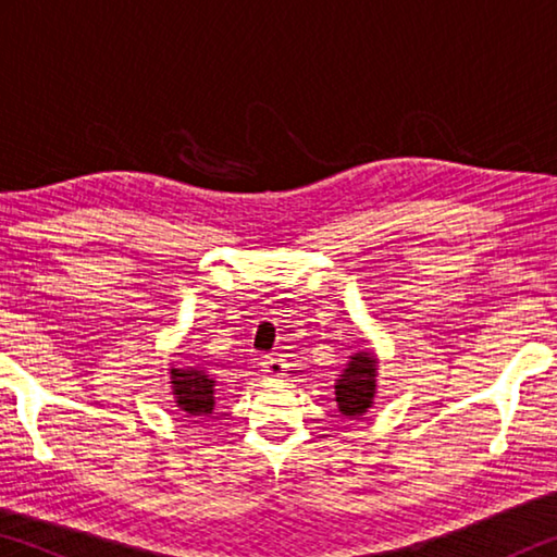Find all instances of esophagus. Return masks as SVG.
Segmentation results:
<instances>
[{"label":"esophagus","mask_w":557,"mask_h":557,"mask_svg":"<svg viewBox=\"0 0 557 557\" xmlns=\"http://www.w3.org/2000/svg\"><path fill=\"white\" fill-rule=\"evenodd\" d=\"M262 373H265L268 379H282V375H285V361L277 356H265L262 358Z\"/></svg>","instance_id":"obj_1"}]
</instances>
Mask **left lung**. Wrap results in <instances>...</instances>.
Segmentation results:
<instances>
[{"label":"left lung","mask_w":557,"mask_h":557,"mask_svg":"<svg viewBox=\"0 0 557 557\" xmlns=\"http://www.w3.org/2000/svg\"><path fill=\"white\" fill-rule=\"evenodd\" d=\"M375 393V358L369 351L351 356V363L336 383V403L344 414L358 418L371 408Z\"/></svg>","instance_id":"left-lung-1"}]
</instances>
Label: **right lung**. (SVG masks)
<instances>
[{
	"instance_id": "right-lung-1",
	"label": "right lung",
	"mask_w": 557,
	"mask_h": 557,
	"mask_svg": "<svg viewBox=\"0 0 557 557\" xmlns=\"http://www.w3.org/2000/svg\"><path fill=\"white\" fill-rule=\"evenodd\" d=\"M176 405L188 414H209L213 410V385L209 375L196 369H172Z\"/></svg>"
}]
</instances>
